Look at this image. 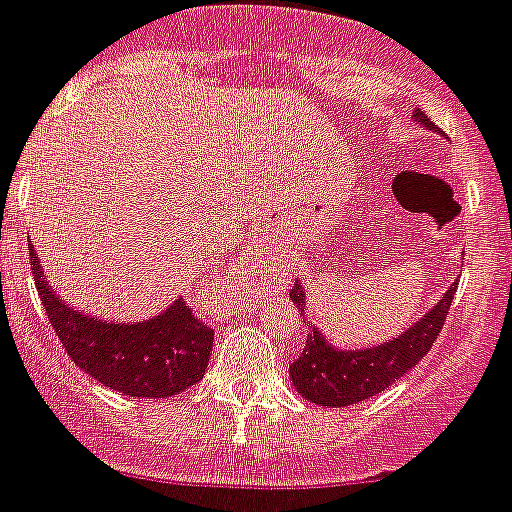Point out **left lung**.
I'll return each mask as SVG.
<instances>
[{"mask_svg": "<svg viewBox=\"0 0 512 512\" xmlns=\"http://www.w3.org/2000/svg\"><path fill=\"white\" fill-rule=\"evenodd\" d=\"M415 118L422 126L435 128V123L422 110H415ZM456 288L459 283H453L443 293V299L415 327L379 348L337 350L306 324L311 335L306 337L299 358L288 366L293 386L299 389L301 397L322 407H348V404L376 397L379 391L402 379L404 373L430 353L433 342L441 335ZM291 301L304 311L306 296L301 281L293 283Z\"/></svg>", "mask_w": 512, "mask_h": 512, "instance_id": "1", "label": "left lung"}]
</instances>
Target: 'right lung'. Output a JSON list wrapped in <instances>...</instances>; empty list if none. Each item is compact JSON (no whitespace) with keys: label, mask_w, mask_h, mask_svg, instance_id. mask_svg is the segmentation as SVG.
<instances>
[{"label":"right lung","mask_w":512,"mask_h":512,"mask_svg":"<svg viewBox=\"0 0 512 512\" xmlns=\"http://www.w3.org/2000/svg\"><path fill=\"white\" fill-rule=\"evenodd\" d=\"M35 288L69 358L92 379L128 397L164 399L203 379L213 348V327L195 317L185 301L139 324L92 319L66 306L48 288L30 247Z\"/></svg>","instance_id":"1"}]
</instances>
